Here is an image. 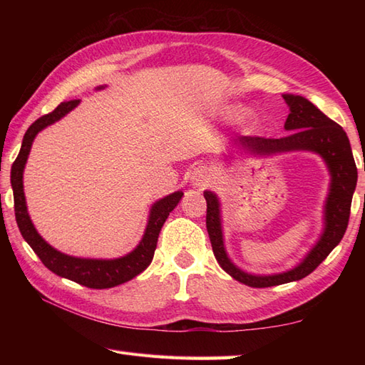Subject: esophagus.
<instances>
[{
	"label": "esophagus",
	"instance_id": "34e87169",
	"mask_svg": "<svg viewBox=\"0 0 365 365\" xmlns=\"http://www.w3.org/2000/svg\"><path fill=\"white\" fill-rule=\"evenodd\" d=\"M210 182H212L210 170H208V169L204 168V166H199V168H196V169L191 173L190 183H191L195 188L202 190V188L208 187V185H210Z\"/></svg>",
	"mask_w": 365,
	"mask_h": 365
}]
</instances>
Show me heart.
I'll use <instances>...</instances> for the list:
<instances>
[{
    "label": "heart",
    "instance_id": "b5f03b06",
    "mask_svg": "<svg viewBox=\"0 0 365 365\" xmlns=\"http://www.w3.org/2000/svg\"><path fill=\"white\" fill-rule=\"evenodd\" d=\"M242 111H243V110H242V108H234V110H232V111H230V115H234V118H238V115H240V114H242Z\"/></svg>",
    "mask_w": 365,
    "mask_h": 365
}]
</instances>
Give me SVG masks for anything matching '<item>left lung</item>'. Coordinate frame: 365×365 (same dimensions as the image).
Returning a JSON list of instances; mask_svg holds the SVG:
<instances>
[{
	"instance_id": "1",
	"label": "left lung",
	"mask_w": 365,
	"mask_h": 365,
	"mask_svg": "<svg viewBox=\"0 0 365 365\" xmlns=\"http://www.w3.org/2000/svg\"><path fill=\"white\" fill-rule=\"evenodd\" d=\"M282 97L290 110L289 118L284 123V128L289 131V135L279 139L238 136L232 139L229 147L230 149L235 147L240 150L243 149L252 155H260V157L304 150L314 152L323 158L331 175L329 192L323 210L324 227L319 242L306 254V257L297 267L287 269L284 273L251 274L240 269L229 259L226 246H224L220 199L213 191H204V197L207 200V232L216 260L235 281L255 287V289L299 281L311 274L328 257V254L340 243L346 230L353 192L356 190V182H358V169H356L351 145L344 128L331 120L328 115H324L307 98L293 94H284Z\"/></svg>"
}]
</instances>
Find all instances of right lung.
Wrapping results in <instances>:
<instances>
[{"label": "right lung", "instance_id": "right-lung-1", "mask_svg": "<svg viewBox=\"0 0 365 365\" xmlns=\"http://www.w3.org/2000/svg\"><path fill=\"white\" fill-rule=\"evenodd\" d=\"M97 89H103V86H100ZM78 103L80 100H71V102H63L58 105L56 110L42 115V118H38L33 125L26 130L25 136H23L20 153L17 160L14 161L11 170L15 220H17L21 237L25 238V242L31 247H33V251L37 254V257L42 260L43 265L50 271H53L54 274L71 279V281L78 282L84 287H89V289H111V287L130 281V279H133L139 273H143V271L150 265L163 224L168 220L169 213L174 210L178 202H180L183 192L175 191L173 195L157 200V202L152 205L141 242H139V245L133 251L123 255V257H73V255H67L64 252L54 250L51 245L46 243L45 240L38 235L33 221L29 218L25 191H23V170H25L28 155L31 152V145H33V141L38 131H42L45 127H48L51 123L63 119L66 114H68L73 108L78 106Z\"/></svg>", "mask_w": 365, "mask_h": 365}]
</instances>
